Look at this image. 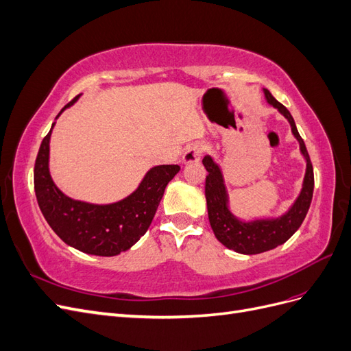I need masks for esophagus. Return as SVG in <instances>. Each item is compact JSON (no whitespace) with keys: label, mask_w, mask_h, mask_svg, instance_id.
<instances>
[{"label":"esophagus","mask_w":351,"mask_h":351,"mask_svg":"<svg viewBox=\"0 0 351 351\" xmlns=\"http://www.w3.org/2000/svg\"><path fill=\"white\" fill-rule=\"evenodd\" d=\"M205 151L204 143H192L187 146V149L183 154V162L184 164H190V162H197L200 161L202 154Z\"/></svg>","instance_id":"esophagus-1"}]
</instances>
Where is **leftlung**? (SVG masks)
<instances>
[{"mask_svg":"<svg viewBox=\"0 0 351 351\" xmlns=\"http://www.w3.org/2000/svg\"><path fill=\"white\" fill-rule=\"evenodd\" d=\"M263 95L271 107L278 110V112L290 123L291 133L295 141L299 142L300 152L306 161V173L300 193L285 214L277 218H254L246 221L237 218L231 212L228 192L221 167L210 155H205V158L202 159L208 171L205 196L212 231H214L218 241L224 244L227 249L241 254H258L284 244L302 226L313 196V167L302 136L297 132L293 117L282 104L272 97L268 89H263Z\"/></svg>","mask_w":351,"mask_h":351,"instance_id":"obj_1","label":"left lung"}]
</instances>
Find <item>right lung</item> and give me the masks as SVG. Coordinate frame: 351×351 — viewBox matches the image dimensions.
I'll return each instance as SVG.
<instances>
[{
  "label": "right lung",
  "mask_w": 351,
  "mask_h": 351,
  "mask_svg": "<svg viewBox=\"0 0 351 351\" xmlns=\"http://www.w3.org/2000/svg\"><path fill=\"white\" fill-rule=\"evenodd\" d=\"M79 97L62 108H70ZM56 121L40 143L35 162V193L42 215L69 246L95 256H117L129 250L149 228L167 184L178 165H155L133 193L112 204H89L71 199L56 186L49 173V141Z\"/></svg>",
  "instance_id": "right-lung-1"
}]
</instances>
